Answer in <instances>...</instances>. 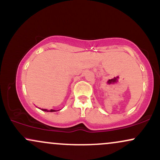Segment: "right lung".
Listing matches in <instances>:
<instances>
[{
	"mask_svg": "<svg viewBox=\"0 0 160 160\" xmlns=\"http://www.w3.org/2000/svg\"><path fill=\"white\" fill-rule=\"evenodd\" d=\"M42 110H43V111H45V112H56L55 110H53V109H51V110H50V111H47V110H46V109H42Z\"/></svg>",
	"mask_w": 160,
	"mask_h": 160,
	"instance_id": "obj_1",
	"label": "right lung"
}]
</instances>
